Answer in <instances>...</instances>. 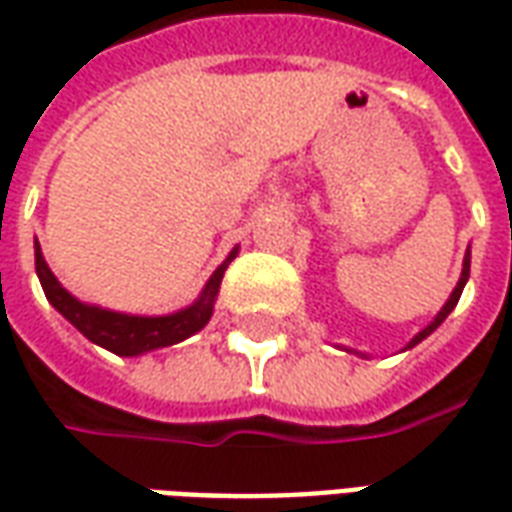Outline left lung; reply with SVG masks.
Wrapping results in <instances>:
<instances>
[{
  "label": "left lung",
  "instance_id": "8db88e82",
  "mask_svg": "<svg viewBox=\"0 0 512 512\" xmlns=\"http://www.w3.org/2000/svg\"><path fill=\"white\" fill-rule=\"evenodd\" d=\"M469 263H472V252H466V257H463L461 279H458V285H455V290H452V296H450V299H447V304L441 307L439 315H436V318H433V321H430L428 326H425V329H422V332H419L417 337H414V340H411V343L406 345V348H414V345H417V343H422V340H425V337H428L430 332H436L441 323H444V318H447V315H450V312L455 310V304H458V299H461V293H463V285H466V279H469Z\"/></svg>",
  "mask_w": 512,
  "mask_h": 512
}]
</instances>
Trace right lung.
<instances>
[{
  "mask_svg": "<svg viewBox=\"0 0 512 512\" xmlns=\"http://www.w3.org/2000/svg\"><path fill=\"white\" fill-rule=\"evenodd\" d=\"M235 255H238V249H233L222 266L213 271L208 285L202 288L200 299L194 301L191 307L172 312V315H158V318L101 310V307L73 299L71 293L60 285V279L54 277L51 268L46 266L38 241H35V271H38L40 285H43V293H46L51 307L60 312L65 321H71L90 343L101 345V348L117 356H139L147 354V351H156V348L180 343V340L200 332L202 326L211 321L213 301H216V293H219V285H222L224 271H227Z\"/></svg>",
  "mask_w": 512,
  "mask_h": 512,
  "instance_id": "1",
  "label": "right lung"
}]
</instances>
